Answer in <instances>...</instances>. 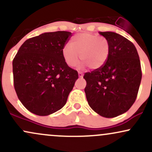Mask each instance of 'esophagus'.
<instances>
[{
  "instance_id": "esophagus-1",
  "label": "esophagus",
  "mask_w": 152,
  "mask_h": 152,
  "mask_svg": "<svg viewBox=\"0 0 152 152\" xmlns=\"http://www.w3.org/2000/svg\"><path fill=\"white\" fill-rule=\"evenodd\" d=\"M78 77L79 78H83V74L81 72H78Z\"/></svg>"
}]
</instances>
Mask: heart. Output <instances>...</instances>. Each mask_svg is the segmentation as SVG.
I'll return each mask as SVG.
<instances>
[{"mask_svg":"<svg viewBox=\"0 0 152 152\" xmlns=\"http://www.w3.org/2000/svg\"><path fill=\"white\" fill-rule=\"evenodd\" d=\"M70 44L63 47L62 56L64 61L70 67H75L80 58L82 61L80 68L89 66L91 69H100L109 57L110 45L104 36L90 33L75 35Z\"/></svg>","mask_w":152,"mask_h":152,"instance_id":"b5f03b06","label":"heart"}]
</instances>
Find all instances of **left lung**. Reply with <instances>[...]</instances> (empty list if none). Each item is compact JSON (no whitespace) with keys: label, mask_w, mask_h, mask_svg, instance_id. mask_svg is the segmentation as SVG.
Wrapping results in <instances>:
<instances>
[{"label":"left lung","mask_w":152,"mask_h":152,"mask_svg":"<svg viewBox=\"0 0 152 152\" xmlns=\"http://www.w3.org/2000/svg\"><path fill=\"white\" fill-rule=\"evenodd\" d=\"M109 41V57L100 69L87 72L85 93L88 105L106 118L126 112L137 99L142 69L134 45L114 32H99Z\"/></svg>","instance_id":"obj_1"}]
</instances>
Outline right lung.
Instances as JSON below:
<instances>
[{"instance_id": "1", "label": "right lung", "mask_w": 152, "mask_h": 152, "mask_svg": "<svg viewBox=\"0 0 152 152\" xmlns=\"http://www.w3.org/2000/svg\"><path fill=\"white\" fill-rule=\"evenodd\" d=\"M68 31L44 33L21 45L13 60V84L19 100L33 114L47 116L66 104L78 78L64 61Z\"/></svg>"}]
</instances>
